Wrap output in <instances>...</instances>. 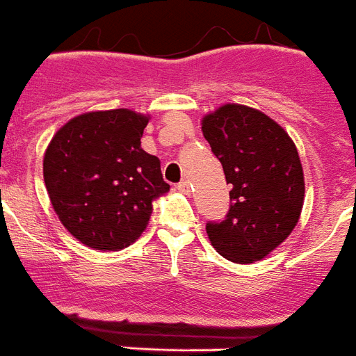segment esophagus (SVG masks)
<instances>
[{
  "label": "esophagus",
  "instance_id": "34e87169",
  "mask_svg": "<svg viewBox=\"0 0 356 356\" xmlns=\"http://www.w3.org/2000/svg\"><path fill=\"white\" fill-rule=\"evenodd\" d=\"M176 189L180 191V193H184V194H189L191 193V181L189 180L180 181V184L176 185Z\"/></svg>",
  "mask_w": 356,
  "mask_h": 356
}]
</instances>
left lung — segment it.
<instances>
[{
    "instance_id": "8db88e82",
    "label": "left lung",
    "mask_w": 356,
    "mask_h": 356,
    "mask_svg": "<svg viewBox=\"0 0 356 356\" xmlns=\"http://www.w3.org/2000/svg\"><path fill=\"white\" fill-rule=\"evenodd\" d=\"M232 185L225 220L209 221L218 254L234 263L268 256L290 236L305 203V176L288 133L257 109L225 104L202 122Z\"/></svg>"
}]
</instances>
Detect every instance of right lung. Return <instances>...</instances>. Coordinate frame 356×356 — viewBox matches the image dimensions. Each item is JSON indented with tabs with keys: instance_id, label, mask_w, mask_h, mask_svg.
<instances>
[{
	"instance_id": "obj_1",
	"label": "right lung",
	"mask_w": 356,
	"mask_h": 356,
	"mask_svg": "<svg viewBox=\"0 0 356 356\" xmlns=\"http://www.w3.org/2000/svg\"><path fill=\"white\" fill-rule=\"evenodd\" d=\"M149 118L129 109L91 111L54 135L42 162L51 207L68 232L95 250L140 238L154 198L169 191L160 160L140 138Z\"/></svg>"
}]
</instances>
